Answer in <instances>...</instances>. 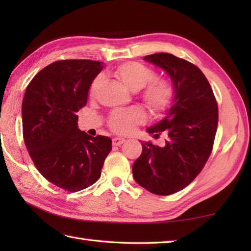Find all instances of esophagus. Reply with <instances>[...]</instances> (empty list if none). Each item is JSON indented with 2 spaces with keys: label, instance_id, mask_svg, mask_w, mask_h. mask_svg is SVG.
<instances>
[{
  "label": "esophagus",
  "instance_id": "esophagus-1",
  "mask_svg": "<svg viewBox=\"0 0 251 251\" xmlns=\"http://www.w3.org/2000/svg\"><path fill=\"white\" fill-rule=\"evenodd\" d=\"M124 142H125V139H123V138H113V139H112L113 146H121Z\"/></svg>",
  "mask_w": 251,
  "mask_h": 251
}]
</instances>
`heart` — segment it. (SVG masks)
I'll return each mask as SVG.
<instances>
[{"label":"heart","instance_id":"obj_1","mask_svg":"<svg viewBox=\"0 0 251 251\" xmlns=\"http://www.w3.org/2000/svg\"><path fill=\"white\" fill-rule=\"evenodd\" d=\"M114 76L131 92H138L150 82L146 92L143 93L142 98L146 105L154 113H164L173 103L175 92L172 84L164 79H156L152 82L155 74L150 68L139 62L123 63L114 70ZM100 84L101 77L99 76L95 79L92 85V89H90L92 95L96 93ZM143 120H145V113L140 109L131 108L120 110L111 114L109 126L117 134H128L135 125L139 124Z\"/></svg>","mask_w":251,"mask_h":251}]
</instances>
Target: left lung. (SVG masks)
<instances>
[{"mask_svg": "<svg viewBox=\"0 0 251 251\" xmlns=\"http://www.w3.org/2000/svg\"><path fill=\"white\" fill-rule=\"evenodd\" d=\"M143 59L168 74L175 96L163 120L147 129L154 137L163 131L165 146L140 141L142 153L132 176L151 193L170 195L189 185L205 166L214 146L218 105L209 82L193 63L167 52Z\"/></svg>", "mask_w": 251, "mask_h": 251, "instance_id": "left-lung-1", "label": "left lung"}]
</instances>
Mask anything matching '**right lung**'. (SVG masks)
I'll return each mask as SVG.
<instances>
[{
    "mask_svg": "<svg viewBox=\"0 0 251 251\" xmlns=\"http://www.w3.org/2000/svg\"><path fill=\"white\" fill-rule=\"evenodd\" d=\"M103 63L59 60L45 67L25 89L21 106L24 140L43 177L69 192L86 189L100 178L112 149L109 137L78 129L79 109Z\"/></svg>",
    "mask_w": 251,
    "mask_h": 251,
    "instance_id": "right-lung-1",
    "label": "right lung"
}]
</instances>
